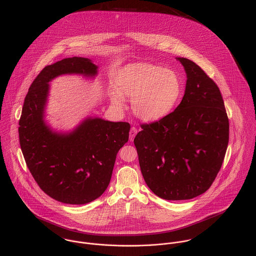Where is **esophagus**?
<instances>
[{
	"label": "esophagus",
	"mask_w": 256,
	"mask_h": 256,
	"mask_svg": "<svg viewBox=\"0 0 256 256\" xmlns=\"http://www.w3.org/2000/svg\"><path fill=\"white\" fill-rule=\"evenodd\" d=\"M137 133H138V130H137L135 127H132L131 130H130V132H129V140H130V141H133L134 138H135V136L137 135Z\"/></svg>",
	"instance_id": "34e87169"
}]
</instances>
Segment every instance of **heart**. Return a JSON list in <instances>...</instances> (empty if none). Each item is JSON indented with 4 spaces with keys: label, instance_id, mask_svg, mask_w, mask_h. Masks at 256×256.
<instances>
[{
    "label": "heart",
    "instance_id": "heart-1",
    "mask_svg": "<svg viewBox=\"0 0 256 256\" xmlns=\"http://www.w3.org/2000/svg\"><path fill=\"white\" fill-rule=\"evenodd\" d=\"M110 94L115 110L124 108V98H130L133 113L145 120L154 121L168 115L178 102L182 84L174 70L148 63L125 66L114 80Z\"/></svg>",
    "mask_w": 256,
    "mask_h": 256
}]
</instances>
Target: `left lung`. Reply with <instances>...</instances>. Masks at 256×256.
Here are the masks:
<instances>
[{
  "label": "left lung",
  "mask_w": 256,
  "mask_h": 256,
  "mask_svg": "<svg viewBox=\"0 0 256 256\" xmlns=\"http://www.w3.org/2000/svg\"><path fill=\"white\" fill-rule=\"evenodd\" d=\"M176 59L187 76L182 102L158 121L142 124L134 139L146 185L172 201L210 188L224 162L230 127L216 82L191 60Z\"/></svg>",
  "instance_id": "1"
}]
</instances>
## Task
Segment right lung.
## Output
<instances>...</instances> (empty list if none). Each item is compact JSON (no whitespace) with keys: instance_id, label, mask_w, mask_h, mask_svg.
I'll list each match as a JSON object with an SVG mask.
<instances>
[{"instance_id":"add662e5","label":"right lung","mask_w":256,"mask_h":256,"mask_svg":"<svg viewBox=\"0 0 256 256\" xmlns=\"http://www.w3.org/2000/svg\"><path fill=\"white\" fill-rule=\"evenodd\" d=\"M66 74L94 78L98 66L82 57L46 66L24 98L18 136L26 166L38 186L59 202L82 205L106 190L117 152L128 142L130 124L88 117L71 132L53 131L44 118L49 82Z\"/></svg>"}]
</instances>
